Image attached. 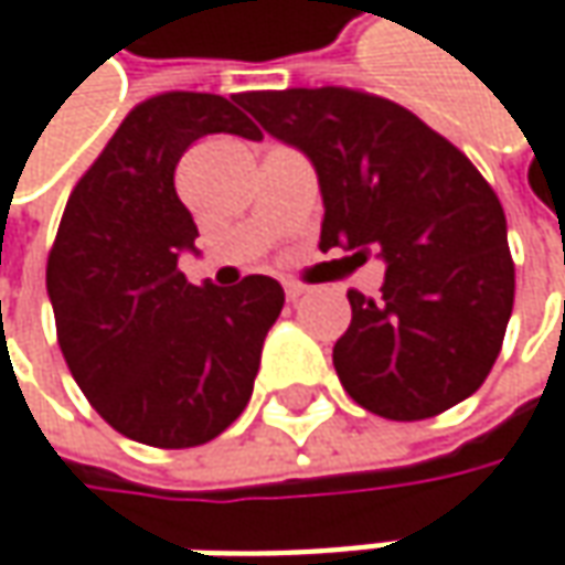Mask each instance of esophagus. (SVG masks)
I'll return each instance as SVG.
<instances>
[{"label":"esophagus","mask_w":565,"mask_h":565,"mask_svg":"<svg viewBox=\"0 0 565 565\" xmlns=\"http://www.w3.org/2000/svg\"><path fill=\"white\" fill-rule=\"evenodd\" d=\"M284 294H287V300H297V297H303V294H307V287L297 281H284Z\"/></svg>","instance_id":"1"}]
</instances>
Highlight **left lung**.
I'll return each instance as SVG.
<instances>
[{
    "instance_id": "obj_1",
    "label": "left lung",
    "mask_w": 565,
    "mask_h": 565,
    "mask_svg": "<svg viewBox=\"0 0 565 565\" xmlns=\"http://www.w3.org/2000/svg\"><path fill=\"white\" fill-rule=\"evenodd\" d=\"M239 105L310 156L326 204L319 249L386 265L377 300L349 290L351 326L332 349L351 399L418 422L477 393L514 303L505 211L477 166L371 92H243Z\"/></svg>"
}]
</instances>
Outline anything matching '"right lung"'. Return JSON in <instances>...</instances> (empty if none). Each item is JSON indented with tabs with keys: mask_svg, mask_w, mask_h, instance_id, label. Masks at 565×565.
<instances>
[{
	"mask_svg": "<svg viewBox=\"0 0 565 565\" xmlns=\"http://www.w3.org/2000/svg\"><path fill=\"white\" fill-rule=\"evenodd\" d=\"M207 134L262 137L223 95L140 102L73 188L47 258L70 374L115 431L150 448L207 445L243 415L284 307L275 278L198 287L179 271L198 226L175 166Z\"/></svg>",
	"mask_w": 565,
	"mask_h": 565,
	"instance_id": "1",
	"label": "right lung"
}]
</instances>
